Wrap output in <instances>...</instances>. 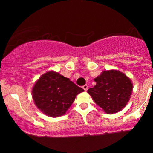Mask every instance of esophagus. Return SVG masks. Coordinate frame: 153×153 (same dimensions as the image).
Wrapping results in <instances>:
<instances>
[{
    "label": "esophagus",
    "instance_id": "34e87169",
    "mask_svg": "<svg viewBox=\"0 0 153 153\" xmlns=\"http://www.w3.org/2000/svg\"><path fill=\"white\" fill-rule=\"evenodd\" d=\"M82 88L84 89V91H86L88 89V86L86 85V84H85V85H84V86H83Z\"/></svg>",
    "mask_w": 153,
    "mask_h": 153
}]
</instances>
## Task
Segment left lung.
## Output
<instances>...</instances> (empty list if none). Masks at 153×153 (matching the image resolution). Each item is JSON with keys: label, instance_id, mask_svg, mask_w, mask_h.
<instances>
[{"label": "left lung", "instance_id": "obj_1", "mask_svg": "<svg viewBox=\"0 0 153 153\" xmlns=\"http://www.w3.org/2000/svg\"><path fill=\"white\" fill-rule=\"evenodd\" d=\"M94 81L96 84L87 92L106 113H116L129 102L133 86L130 78L124 73L117 69L105 70Z\"/></svg>", "mask_w": 153, "mask_h": 153}]
</instances>
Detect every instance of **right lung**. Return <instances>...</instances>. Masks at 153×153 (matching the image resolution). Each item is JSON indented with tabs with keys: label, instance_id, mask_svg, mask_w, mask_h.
Returning a JSON list of instances; mask_svg holds the SVG:
<instances>
[{
	"label": "right lung",
	"instance_id": "obj_1",
	"mask_svg": "<svg viewBox=\"0 0 153 153\" xmlns=\"http://www.w3.org/2000/svg\"><path fill=\"white\" fill-rule=\"evenodd\" d=\"M84 91L68 78L51 70L43 74L35 82L32 95L41 112L56 118L64 115L77 95Z\"/></svg>",
	"mask_w": 153,
	"mask_h": 153
}]
</instances>
